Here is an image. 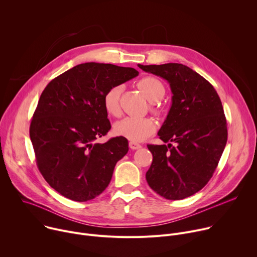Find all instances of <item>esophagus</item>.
<instances>
[{
  "label": "esophagus",
  "mask_w": 257,
  "mask_h": 257,
  "mask_svg": "<svg viewBox=\"0 0 257 257\" xmlns=\"http://www.w3.org/2000/svg\"><path fill=\"white\" fill-rule=\"evenodd\" d=\"M129 148H130L131 150L135 151V150H139V149H141V145H140L139 143H137V142L131 141V142H129Z\"/></svg>",
  "instance_id": "esophagus-1"
}]
</instances>
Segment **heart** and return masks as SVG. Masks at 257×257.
<instances>
[{
	"label": "heart",
	"instance_id": "obj_1",
	"mask_svg": "<svg viewBox=\"0 0 257 257\" xmlns=\"http://www.w3.org/2000/svg\"><path fill=\"white\" fill-rule=\"evenodd\" d=\"M139 89L151 102H157L161 100L165 95V86L163 82L153 76H146L140 79L137 83ZM122 93L121 85H114L108 88L102 97V103L105 112L113 117H119L121 115L120 96ZM152 111L155 114H160V109L156 106H152ZM114 130L119 136H123L131 141L139 142L150 137L156 130V123L151 118H138V117H126L118 121Z\"/></svg>",
	"mask_w": 257,
	"mask_h": 257
}]
</instances>
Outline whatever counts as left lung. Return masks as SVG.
Wrapping results in <instances>:
<instances>
[{"mask_svg":"<svg viewBox=\"0 0 257 257\" xmlns=\"http://www.w3.org/2000/svg\"><path fill=\"white\" fill-rule=\"evenodd\" d=\"M138 67L166 79L173 93L158 133L169 144L148 145L154 159L146 181L166 199L189 197L207 184L225 150L228 129L221 98L205 78L183 64Z\"/></svg>","mask_w":257,"mask_h":257,"instance_id":"left-lung-1","label":"left lung"}]
</instances>
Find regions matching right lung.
Listing matches in <instances>:
<instances>
[{
    "label": "right lung",
    "instance_id": "1",
    "mask_svg": "<svg viewBox=\"0 0 257 257\" xmlns=\"http://www.w3.org/2000/svg\"><path fill=\"white\" fill-rule=\"evenodd\" d=\"M137 75L134 68L84 63L44 89L29 135L40 172L61 195L84 202L109 184L117 162L129 149L122 136L96 141L111 129L102 97L108 88Z\"/></svg>",
    "mask_w": 257,
    "mask_h": 257
}]
</instances>
